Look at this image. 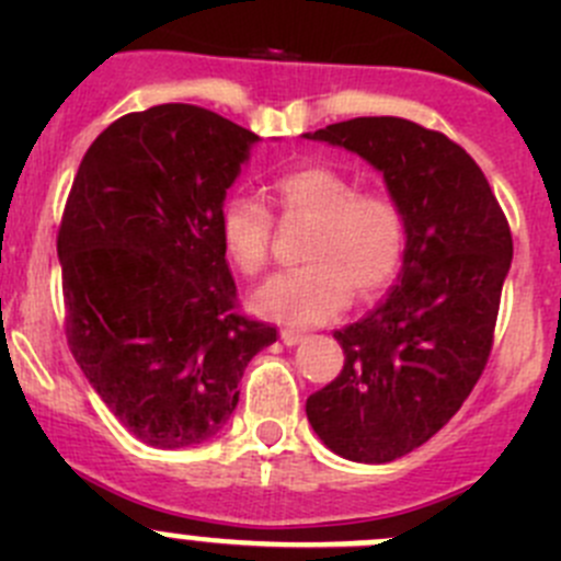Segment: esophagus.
Masks as SVG:
<instances>
[{
    "mask_svg": "<svg viewBox=\"0 0 561 561\" xmlns=\"http://www.w3.org/2000/svg\"><path fill=\"white\" fill-rule=\"evenodd\" d=\"M279 336H282V342L287 344V347H296L298 342H304V339H307V333L296 331V328H285V331H282Z\"/></svg>",
    "mask_w": 561,
    "mask_h": 561,
    "instance_id": "34e87169",
    "label": "esophagus"
}]
</instances>
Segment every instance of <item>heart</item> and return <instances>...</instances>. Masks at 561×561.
I'll use <instances>...</instances> for the list:
<instances>
[{
	"label": "heart",
	"instance_id": "1",
	"mask_svg": "<svg viewBox=\"0 0 561 561\" xmlns=\"http://www.w3.org/2000/svg\"><path fill=\"white\" fill-rule=\"evenodd\" d=\"M274 201L287 217L314 222L304 260L309 265L271 276L252 293V309L287 325H320L350 307L353 293L375 298L399 274L407 222L386 192H360L347 173L298 165L274 181ZM219 239L241 274L268 263L271 214L257 197L233 195L219 211Z\"/></svg>",
	"mask_w": 561,
	"mask_h": 561
}]
</instances>
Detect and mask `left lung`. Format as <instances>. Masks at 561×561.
<instances>
[{"label":"left lung","instance_id":"1","mask_svg":"<svg viewBox=\"0 0 561 561\" xmlns=\"http://www.w3.org/2000/svg\"><path fill=\"white\" fill-rule=\"evenodd\" d=\"M304 138L369 162L404 214L407 249L388 298L333 333L344 369L307 399L325 448L386 463L428 443L483 375L513 260L511 228L483 171L443 133L360 116Z\"/></svg>","mask_w":561,"mask_h":561}]
</instances>
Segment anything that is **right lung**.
<instances>
[{
    "label": "right lung",
    "mask_w": 561,
    "mask_h": 561,
    "mask_svg": "<svg viewBox=\"0 0 561 561\" xmlns=\"http://www.w3.org/2000/svg\"><path fill=\"white\" fill-rule=\"evenodd\" d=\"M257 135L168 103L116 118L72 181L56 252L67 344L89 386L151 448L222 432L276 328L239 314L219 211Z\"/></svg>",
    "instance_id": "add662e5"
}]
</instances>
